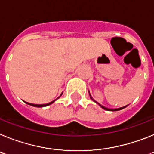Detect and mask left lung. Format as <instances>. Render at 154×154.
<instances>
[{"label": "left lung", "instance_id": "left-lung-1", "mask_svg": "<svg viewBox=\"0 0 154 154\" xmlns=\"http://www.w3.org/2000/svg\"><path fill=\"white\" fill-rule=\"evenodd\" d=\"M99 106H100L102 107V108L104 109H106V110H109V111H117V110L123 109V108H125V107H126V106H124V107H121V108H119V109H107V108H106V107L103 106H101V105H100V104H99Z\"/></svg>", "mask_w": 154, "mask_h": 154}]
</instances>
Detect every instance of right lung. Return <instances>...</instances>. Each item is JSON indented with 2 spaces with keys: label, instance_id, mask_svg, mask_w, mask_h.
Returning <instances> with one entry per match:
<instances>
[{
  "label": "right lung",
  "instance_id": "obj_1",
  "mask_svg": "<svg viewBox=\"0 0 154 154\" xmlns=\"http://www.w3.org/2000/svg\"><path fill=\"white\" fill-rule=\"evenodd\" d=\"M61 96H62V95H61ZM54 102H55V100H54V101H52V102H51V103H47V104H32V103H26V102H25V103H27V104H28V105H31V106H35V107H42V106H49V105H51V103H54Z\"/></svg>",
  "mask_w": 154,
  "mask_h": 154
}]
</instances>
